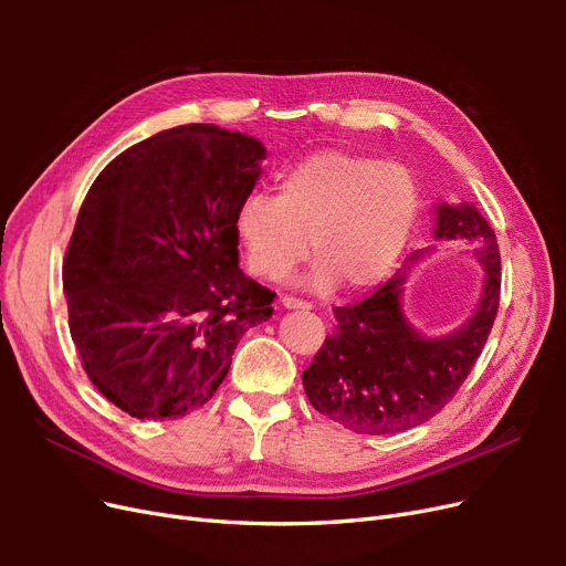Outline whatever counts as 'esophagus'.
Here are the masks:
<instances>
[{"label": "esophagus", "instance_id": "obj_1", "mask_svg": "<svg viewBox=\"0 0 566 566\" xmlns=\"http://www.w3.org/2000/svg\"><path fill=\"white\" fill-rule=\"evenodd\" d=\"M281 306L283 310H312L310 302H302L297 297H287V295L281 300Z\"/></svg>", "mask_w": 566, "mask_h": 566}]
</instances>
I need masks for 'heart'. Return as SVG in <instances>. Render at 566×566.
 I'll return each instance as SVG.
<instances>
[{
	"label": "heart",
	"mask_w": 566,
	"mask_h": 566,
	"mask_svg": "<svg viewBox=\"0 0 566 566\" xmlns=\"http://www.w3.org/2000/svg\"><path fill=\"white\" fill-rule=\"evenodd\" d=\"M418 208V186L403 165L325 148L285 169L276 198L250 193L235 231L256 276L283 281L312 243L316 264L306 285L325 293L339 283L364 293L397 266Z\"/></svg>",
	"instance_id": "b5f03b06"
}]
</instances>
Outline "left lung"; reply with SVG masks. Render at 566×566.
Instances as JSON below:
<instances>
[{"label": "left lung", "instance_id": "8db88e82", "mask_svg": "<svg viewBox=\"0 0 566 566\" xmlns=\"http://www.w3.org/2000/svg\"><path fill=\"white\" fill-rule=\"evenodd\" d=\"M434 241L465 243L484 266L482 295L460 328L427 337L403 314L408 273L434 245L410 252L403 266L352 306H335L337 328L302 373L318 413L358 434H397L434 418L482 354L501 300V252L489 221L472 202L434 205Z\"/></svg>", "mask_w": 566, "mask_h": 566}]
</instances>
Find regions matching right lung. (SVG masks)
Here are the masks:
<instances>
[{"mask_svg":"<svg viewBox=\"0 0 566 566\" xmlns=\"http://www.w3.org/2000/svg\"><path fill=\"white\" fill-rule=\"evenodd\" d=\"M266 148L217 125L165 129L106 165L65 252L84 373L127 416L191 413L227 378L273 295L238 266L235 214Z\"/></svg>","mask_w":566,"mask_h":566,"instance_id":"1","label":"right lung"}]
</instances>
